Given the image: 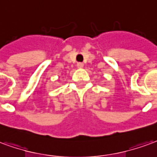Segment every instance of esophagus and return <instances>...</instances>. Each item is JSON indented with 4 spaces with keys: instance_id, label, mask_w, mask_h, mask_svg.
<instances>
[{
    "instance_id": "esophagus-1",
    "label": "esophagus",
    "mask_w": 157,
    "mask_h": 157,
    "mask_svg": "<svg viewBox=\"0 0 157 157\" xmlns=\"http://www.w3.org/2000/svg\"><path fill=\"white\" fill-rule=\"evenodd\" d=\"M77 67H78V68H82V67H83V63H78Z\"/></svg>"
}]
</instances>
